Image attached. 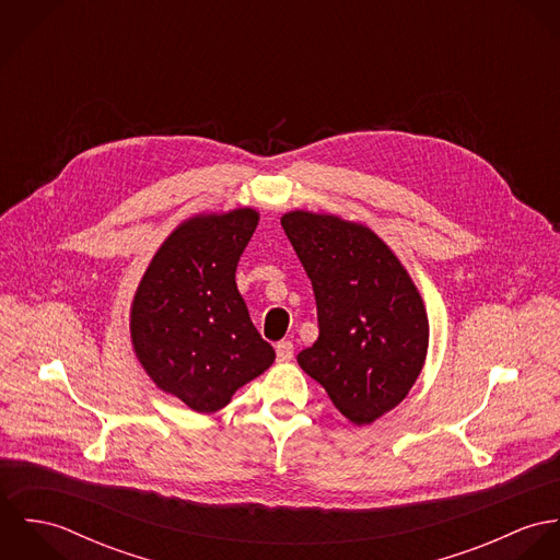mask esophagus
<instances>
[{
	"instance_id": "1",
	"label": "esophagus",
	"mask_w": 560,
	"mask_h": 560,
	"mask_svg": "<svg viewBox=\"0 0 560 560\" xmlns=\"http://www.w3.org/2000/svg\"><path fill=\"white\" fill-rule=\"evenodd\" d=\"M276 358H278V362H289L293 358V342L291 340H280L276 345Z\"/></svg>"
}]
</instances>
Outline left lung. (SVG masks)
Returning a JSON list of instances; mask_svg holds the SVG:
<instances>
[{
	"label": "left lung",
	"mask_w": 560,
	"mask_h": 560,
	"mask_svg": "<svg viewBox=\"0 0 560 560\" xmlns=\"http://www.w3.org/2000/svg\"><path fill=\"white\" fill-rule=\"evenodd\" d=\"M282 229L315 291L319 338L298 353L336 409L371 424L399 405L422 371L429 320L399 258L373 231L293 211Z\"/></svg>",
	"instance_id": "left-lung-1"
}]
</instances>
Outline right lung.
<instances>
[{
	"label": "right lung",
	"instance_id": "right-lung-1",
	"mask_svg": "<svg viewBox=\"0 0 560 560\" xmlns=\"http://www.w3.org/2000/svg\"><path fill=\"white\" fill-rule=\"evenodd\" d=\"M256 224L252 209L180 224L163 241L133 300L131 338L142 366L161 390L200 413L222 409L276 358L235 282Z\"/></svg>",
	"mask_w": 560,
	"mask_h": 560
}]
</instances>
